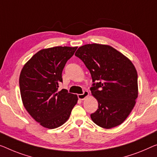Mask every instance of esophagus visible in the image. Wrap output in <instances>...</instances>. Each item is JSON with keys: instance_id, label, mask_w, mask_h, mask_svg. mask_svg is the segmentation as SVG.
I'll return each mask as SVG.
<instances>
[{"instance_id": "obj_1", "label": "esophagus", "mask_w": 157, "mask_h": 157, "mask_svg": "<svg viewBox=\"0 0 157 157\" xmlns=\"http://www.w3.org/2000/svg\"><path fill=\"white\" fill-rule=\"evenodd\" d=\"M89 94H90V93H89L88 91H85L83 94H79L78 95V99L79 100H84L86 97H88Z\"/></svg>"}]
</instances>
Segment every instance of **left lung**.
I'll return each instance as SVG.
<instances>
[{"mask_svg": "<svg viewBox=\"0 0 157 157\" xmlns=\"http://www.w3.org/2000/svg\"><path fill=\"white\" fill-rule=\"evenodd\" d=\"M75 55L82 60L94 82L90 90L97 100L98 109L90 115L93 122L106 129L121 125L138 97L134 65L116 49L104 44L82 46Z\"/></svg>", "mask_w": 157, "mask_h": 157, "instance_id": "left-lung-1", "label": "left lung"}]
</instances>
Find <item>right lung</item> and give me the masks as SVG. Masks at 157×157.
Wrapping results in <instances>:
<instances>
[{"label":"right lung","mask_w":157,"mask_h":157,"mask_svg":"<svg viewBox=\"0 0 157 157\" xmlns=\"http://www.w3.org/2000/svg\"><path fill=\"white\" fill-rule=\"evenodd\" d=\"M78 47L55 46L41 49L25 63L20 72V89L25 108L36 122L48 129L68 120L78 102L76 94L58 86L65 63Z\"/></svg>","instance_id":"1"}]
</instances>
